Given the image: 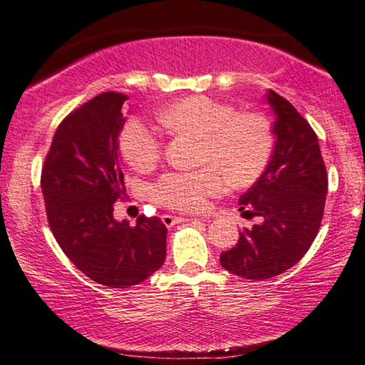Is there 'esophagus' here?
<instances>
[{
	"instance_id": "1",
	"label": "esophagus",
	"mask_w": 365,
	"mask_h": 365,
	"mask_svg": "<svg viewBox=\"0 0 365 365\" xmlns=\"http://www.w3.org/2000/svg\"><path fill=\"white\" fill-rule=\"evenodd\" d=\"M163 222L165 224V227H172L178 224V222H185V220H200V219H188V217H178V215H170V214H164L163 217Z\"/></svg>"
}]
</instances>
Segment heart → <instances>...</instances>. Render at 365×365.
<instances>
[{
	"label": "heart",
	"instance_id": "heart-1",
	"mask_svg": "<svg viewBox=\"0 0 365 365\" xmlns=\"http://www.w3.org/2000/svg\"><path fill=\"white\" fill-rule=\"evenodd\" d=\"M160 123L169 130L200 138L196 170H172L153 185V197L172 211L200 212L207 197L227 190V178L235 185L256 182L272 154V133L267 120L252 113H238L230 104L209 96H188L164 110ZM120 151L135 170L146 172L163 154L159 135L145 122L132 119L120 133Z\"/></svg>",
	"mask_w": 365,
	"mask_h": 365
}]
</instances>
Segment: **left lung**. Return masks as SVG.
<instances>
[{
    "label": "left lung",
    "instance_id": "obj_1",
    "mask_svg": "<svg viewBox=\"0 0 365 365\" xmlns=\"http://www.w3.org/2000/svg\"><path fill=\"white\" fill-rule=\"evenodd\" d=\"M265 100L275 114L274 153L238 201L240 211L261 222L245 228L238 243L220 255L222 267L248 280L280 275L306 255L319 233L329 187L312 127L274 90Z\"/></svg>",
    "mask_w": 365,
    "mask_h": 365
}]
</instances>
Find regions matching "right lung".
Masks as SVG:
<instances>
[{
    "label": "right lung",
    "instance_id": "right-lung-1",
    "mask_svg": "<svg viewBox=\"0 0 365 365\" xmlns=\"http://www.w3.org/2000/svg\"><path fill=\"white\" fill-rule=\"evenodd\" d=\"M127 95L104 91L59 123L41 169L46 217L61 250L100 285L145 282L165 259L168 228L140 215L137 225L114 219L123 193L119 133Z\"/></svg>",
    "mask_w": 365,
    "mask_h": 365
}]
</instances>
